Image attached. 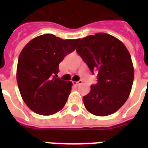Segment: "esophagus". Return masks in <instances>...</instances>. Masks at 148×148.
Returning a JSON list of instances; mask_svg holds the SVG:
<instances>
[{"label":"esophagus","instance_id":"esophagus-1","mask_svg":"<svg viewBox=\"0 0 148 148\" xmlns=\"http://www.w3.org/2000/svg\"><path fill=\"white\" fill-rule=\"evenodd\" d=\"M73 84H75V85H78V84H82V81H81V80H80V81H76V82H74V81H73Z\"/></svg>","mask_w":148,"mask_h":148}]
</instances>
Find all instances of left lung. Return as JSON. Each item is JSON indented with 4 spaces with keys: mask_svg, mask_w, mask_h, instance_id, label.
I'll return each instance as SVG.
<instances>
[{
    "mask_svg": "<svg viewBox=\"0 0 148 148\" xmlns=\"http://www.w3.org/2000/svg\"><path fill=\"white\" fill-rule=\"evenodd\" d=\"M97 83L84 96L86 109L96 116L112 114L129 97L134 81V67L125 45L114 36L97 33L82 38L76 50Z\"/></svg>",
    "mask_w": 148,
    "mask_h": 148,
    "instance_id": "left-lung-1",
    "label": "left lung"
}]
</instances>
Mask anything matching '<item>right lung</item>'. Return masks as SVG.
<instances>
[{"label":"right lung","mask_w":148,"mask_h":148,"mask_svg":"<svg viewBox=\"0 0 148 148\" xmlns=\"http://www.w3.org/2000/svg\"><path fill=\"white\" fill-rule=\"evenodd\" d=\"M79 40H63L47 34L32 39L23 48L17 62V81L22 99L34 112L51 115L64 107L72 83L56 77L59 64L76 49Z\"/></svg>","instance_id":"right-lung-1"}]
</instances>
